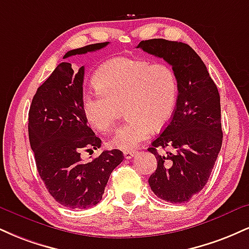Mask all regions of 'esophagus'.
<instances>
[{
	"label": "esophagus",
	"mask_w": 249,
	"mask_h": 249,
	"mask_svg": "<svg viewBox=\"0 0 249 249\" xmlns=\"http://www.w3.org/2000/svg\"><path fill=\"white\" fill-rule=\"evenodd\" d=\"M134 154H136V152L134 151H124V158L126 159V160H128V159L133 158Z\"/></svg>",
	"instance_id": "34e87169"
}]
</instances>
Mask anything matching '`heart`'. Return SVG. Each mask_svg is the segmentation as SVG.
Listing matches in <instances>:
<instances>
[{"label": "heart", "mask_w": 249, "mask_h": 249, "mask_svg": "<svg viewBox=\"0 0 249 249\" xmlns=\"http://www.w3.org/2000/svg\"><path fill=\"white\" fill-rule=\"evenodd\" d=\"M94 90L82 95L87 123L106 133L115 125L121 107L127 122L110 138V147L132 151L169 123L178 102V83L175 71L163 62L113 58L104 62L95 75Z\"/></svg>", "instance_id": "heart-1"}]
</instances>
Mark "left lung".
Masks as SVG:
<instances>
[{
  "label": "left lung",
  "instance_id": "left-lung-1",
  "mask_svg": "<svg viewBox=\"0 0 249 249\" xmlns=\"http://www.w3.org/2000/svg\"><path fill=\"white\" fill-rule=\"evenodd\" d=\"M137 49L162 58L178 76L175 111L148 148L158 161L148 183L159 198L185 203L205 187L221 148L219 92L204 62L188 44L149 39ZM158 148L173 152L159 155Z\"/></svg>",
  "mask_w": 249,
  "mask_h": 249
}]
</instances>
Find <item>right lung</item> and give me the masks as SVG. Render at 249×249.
<instances>
[{"instance_id":"add662e5","label":"right lung","mask_w":249,"mask_h":249,"mask_svg":"<svg viewBox=\"0 0 249 249\" xmlns=\"http://www.w3.org/2000/svg\"><path fill=\"white\" fill-rule=\"evenodd\" d=\"M107 44L68 51L64 59ZM83 66L76 71L70 62L59 64L37 89L29 111V139L39 175L51 196L71 209H89L100 203L112 170L124 159L119 149L103 151L89 162L81 158V152L97 149L102 143L83 115Z\"/></svg>"}]
</instances>
